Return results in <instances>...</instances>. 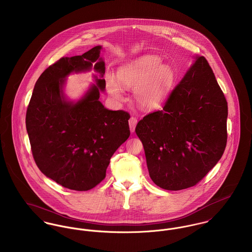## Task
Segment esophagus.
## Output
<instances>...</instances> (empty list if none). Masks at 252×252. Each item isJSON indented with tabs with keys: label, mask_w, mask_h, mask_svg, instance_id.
<instances>
[{
	"label": "esophagus",
	"mask_w": 252,
	"mask_h": 252,
	"mask_svg": "<svg viewBox=\"0 0 252 252\" xmlns=\"http://www.w3.org/2000/svg\"><path fill=\"white\" fill-rule=\"evenodd\" d=\"M137 122H138V121H137V119H136L135 117H131V118L129 119L128 124H129V128H130V131H131V132H134Z\"/></svg>",
	"instance_id": "esophagus-1"
}]
</instances>
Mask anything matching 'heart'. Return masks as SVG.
Segmentation results:
<instances>
[{
  "instance_id": "1",
  "label": "heart",
  "mask_w": 252,
  "mask_h": 252,
  "mask_svg": "<svg viewBox=\"0 0 252 252\" xmlns=\"http://www.w3.org/2000/svg\"><path fill=\"white\" fill-rule=\"evenodd\" d=\"M118 79L125 87L135 88L134 97L141 106L155 109L168 96L174 84V72L169 66H162L160 58L150 56L121 68ZM106 87L114 98H123L120 85L110 76L106 78Z\"/></svg>"
}]
</instances>
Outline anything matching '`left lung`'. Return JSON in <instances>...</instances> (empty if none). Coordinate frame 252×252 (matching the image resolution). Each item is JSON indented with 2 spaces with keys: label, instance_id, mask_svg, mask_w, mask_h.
<instances>
[{
  "label": "left lung",
  "instance_id": "left-lung-1",
  "mask_svg": "<svg viewBox=\"0 0 252 252\" xmlns=\"http://www.w3.org/2000/svg\"><path fill=\"white\" fill-rule=\"evenodd\" d=\"M227 101L204 57L194 60L163 109L140 120L149 174L157 186L178 191L196 185L223 155Z\"/></svg>",
  "mask_w": 252,
  "mask_h": 252
}]
</instances>
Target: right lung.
<instances>
[{
  "instance_id": "right-lung-1",
  "label": "right lung",
  "mask_w": 252,
  "mask_h": 252,
  "mask_svg": "<svg viewBox=\"0 0 252 252\" xmlns=\"http://www.w3.org/2000/svg\"><path fill=\"white\" fill-rule=\"evenodd\" d=\"M96 46L82 56L61 58L39 77L31 97L26 127L39 170L59 185L88 191L104 177L110 158L130 135V115L104 108L98 100L105 80L97 78L77 102L65 99L62 86L73 72L94 69L103 77L104 62Z\"/></svg>"
}]
</instances>
